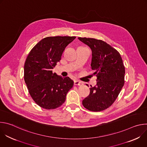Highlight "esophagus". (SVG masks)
<instances>
[{
  "label": "esophagus",
  "instance_id": "34e87169",
  "mask_svg": "<svg viewBox=\"0 0 147 147\" xmlns=\"http://www.w3.org/2000/svg\"><path fill=\"white\" fill-rule=\"evenodd\" d=\"M74 85H77V86H82L83 85V83L80 81H78V80H75L74 82Z\"/></svg>",
  "mask_w": 147,
  "mask_h": 147
}]
</instances>
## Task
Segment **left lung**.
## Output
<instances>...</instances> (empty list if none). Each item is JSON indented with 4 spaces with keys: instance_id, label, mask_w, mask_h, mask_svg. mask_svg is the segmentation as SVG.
I'll return each instance as SVG.
<instances>
[{
    "instance_id": "obj_1",
    "label": "left lung",
    "mask_w": 147,
    "mask_h": 147,
    "mask_svg": "<svg viewBox=\"0 0 147 147\" xmlns=\"http://www.w3.org/2000/svg\"><path fill=\"white\" fill-rule=\"evenodd\" d=\"M92 50L91 67L97 77L95 87L82 100L87 109L99 112L110 107L124 84L125 67L119 52L105 42L95 38H78Z\"/></svg>"
}]
</instances>
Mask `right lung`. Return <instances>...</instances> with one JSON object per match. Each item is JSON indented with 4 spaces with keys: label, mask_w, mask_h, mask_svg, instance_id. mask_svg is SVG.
Masks as SVG:
<instances>
[{
    "label": "right lung",
    "mask_w": 147,
    "mask_h": 147,
    "mask_svg": "<svg viewBox=\"0 0 147 147\" xmlns=\"http://www.w3.org/2000/svg\"><path fill=\"white\" fill-rule=\"evenodd\" d=\"M76 36H48L40 40L27 57L24 78L34 102L45 109H55L64 103L74 82L52 69L60 61L66 47Z\"/></svg>",
    "instance_id": "right-lung-1"
}]
</instances>
